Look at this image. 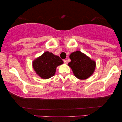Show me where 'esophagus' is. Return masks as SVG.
I'll return each mask as SVG.
<instances>
[{
	"mask_svg": "<svg viewBox=\"0 0 122 122\" xmlns=\"http://www.w3.org/2000/svg\"><path fill=\"white\" fill-rule=\"evenodd\" d=\"M63 61H64V64H66V63H67V60H66V59H64V60H63Z\"/></svg>",
	"mask_w": 122,
	"mask_h": 122,
	"instance_id": "obj_1",
	"label": "esophagus"
}]
</instances>
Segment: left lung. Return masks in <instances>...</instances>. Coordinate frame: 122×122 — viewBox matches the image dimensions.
Instances as JSON below:
<instances>
[{"mask_svg": "<svg viewBox=\"0 0 122 122\" xmlns=\"http://www.w3.org/2000/svg\"><path fill=\"white\" fill-rule=\"evenodd\" d=\"M71 62L68 66L71 68L74 76L80 79H86L92 75L96 68V62L80 51L72 53L69 56Z\"/></svg>", "mask_w": 122, "mask_h": 122, "instance_id": "obj_1", "label": "left lung"}]
</instances>
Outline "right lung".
Wrapping results in <instances>:
<instances>
[{
  "instance_id": "obj_1",
  "label": "right lung",
  "mask_w": 122,
  "mask_h": 122,
  "mask_svg": "<svg viewBox=\"0 0 122 122\" xmlns=\"http://www.w3.org/2000/svg\"><path fill=\"white\" fill-rule=\"evenodd\" d=\"M63 63L59 56L46 51L33 61V66L36 74L41 78L48 79L54 76L56 67Z\"/></svg>"
}]
</instances>
